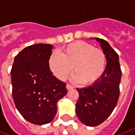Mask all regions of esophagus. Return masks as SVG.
<instances>
[{
	"label": "esophagus",
	"mask_w": 135,
	"mask_h": 135,
	"mask_svg": "<svg viewBox=\"0 0 135 135\" xmlns=\"http://www.w3.org/2000/svg\"><path fill=\"white\" fill-rule=\"evenodd\" d=\"M66 87V89H67V90H71V89H72V88H74L73 86H71V85H69V84H67Z\"/></svg>",
	"instance_id": "esophagus-1"
}]
</instances>
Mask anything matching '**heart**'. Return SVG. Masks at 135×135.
<instances>
[{
    "label": "heart",
    "mask_w": 135,
    "mask_h": 135,
    "mask_svg": "<svg viewBox=\"0 0 135 135\" xmlns=\"http://www.w3.org/2000/svg\"><path fill=\"white\" fill-rule=\"evenodd\" d=\"M106 62V56L101 49L85 41H75L63 47L61 54L53 53L49 66L59 79L64 80L73 69V81L91 85L100 79Z\"/></svg>",
    "instance_id": "1"
}]
</instances>
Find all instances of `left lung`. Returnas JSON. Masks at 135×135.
I'll return each instance as SVG.
<instances>
[{
    "mask_svg": "<svg viewBox=\"0 0 135 135\" xmlns=\"http://www.w3.org/2000/svg\"><path fill=\"white\" fill-rule=\"evenodd\" d=\"M106 56V68L100 79L88 88H76L79 98L76 113L80 122L95 127L108 119L119 100L122 70L119 55L107 41L95 37Z\"/></svg>",
    "mask_w": 135,
    "mask_h": 135,
    "instance_id": "obj_1",
    "label": "left lung"
}]
</instances>
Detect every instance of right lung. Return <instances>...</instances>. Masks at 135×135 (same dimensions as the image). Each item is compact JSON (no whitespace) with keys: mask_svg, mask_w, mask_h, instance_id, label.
Instances as JSON below:
<instances>
[{"mask_svg":"<svg viewBox=\"0 0 135 135\" xmlns=\"http://www.w3.org/2000/svg\"><path fill=\"white\" fill-rule=\"evenodd\" d=\"M53 47L42 43L25 47L15 57L11 71L15 105L34 124L50 123L57 112V102L67 93L66 83L50 69Z\"/></svg>","mask_w":135,"mask_h":135,"instance_id":"1","label":"right lung"}]
</instances>
